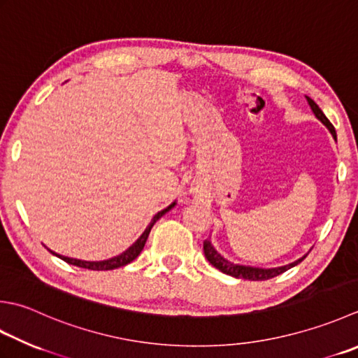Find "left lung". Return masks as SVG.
Masks as SVG:
<instances>
[{"instance_id":"obj_1","label":"left lung","mask_w":358,"mask_h":358,"mask_svg":"<svg viewBox=\"0 0 358 358\" xmlns=\"http://www.w3.org/2000/svg\"><path fill=\"white\" fill-rule=\"evenodd\" d=\"M306 99H307V102H309L315 116H317L320 121L326 125L329 131L332 133L335 141H337V133H335V129H334V125L331 124V121H329V119L324 116L323 111H321V108L310 99V97L306 96ZM203 251H205V256L209 261V264L214 265L217 270H220L222 273H225V275H229V276L237 278V279H248V281H267V279L275 278L278 275H281V273L287 271L289 268L295 267L296 264H299L306 257V256H303L301 259H298V261L282 265V267L259 268V267H250V265H239V264H233V262L227 261L225 257L217 253V250L213 247V243L209 239L203 242Z\"/></svg>"}]
</instances>
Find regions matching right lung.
Masks as SVG:
<instances>
[{
    "label": "right lung",
    "mask_w": 358,
    "mask_h": 358,
    "mask_svg": "<svg viewBox=\"0 0 358 358\" xmlns=\"http://www.w3.org/2000/svg\"><path fill=\"white\" fill-rule=\"evenodd\" d=\"M175 205H177V203L173 201V203H171L169 206L164 208L163 211H159L158 214L153 215V219H152V222L149 223V227L145 228L144 233H143L141 236H139V239H138L135 243H133L131 247H129L127 250L124 251V253H121L119 256L107 259V261H80V259L66 257V256H62V255L54 253V251H51V250H49V251H51V253H52L54 256L60 257L62 261H65V262L71 264V265H76V267H80V268H88V270L102 271V270H115V268H119V267H124V265H127V264H130L131 261H135V259L139 256V253H141L143 248H144L147 237H149V234H150L152 227L155 225L157 220H159L161 217H163L166 213H169Z\"/></svg>",
    "instance_id": "right-lung-1"
}]
</instances>
